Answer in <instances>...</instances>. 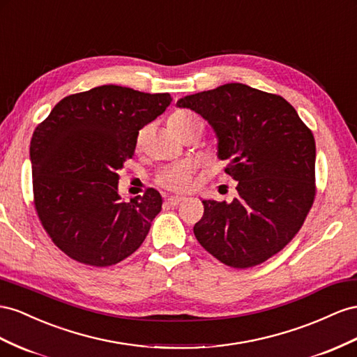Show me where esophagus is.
Listing matches in <instances>:
<instances>
[{"label":"esophagus","instance_id":"esophagus-1","mask_svg":"<svg viewBox=\"0 0 357 357\" xmlns=\"http://www.w3.org/2000/svg\"><path fill=\"white\" fill-rule=\"evenodd\" d=\"M185 199V197H178V195H172V197H168L167 198V204H169V206H177V204H180V202Z\"/></svg>","mask_w":357,"mask_h":357}]
</instances>
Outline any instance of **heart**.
Wrapping results in <instances>:
<instances>
[{
  "mask_svg": "<svg viewBox=\"0 0 357 357\" xmlns=\"http://www.w3.org/2000/svg\"><path fill=\"white\" fill-rule=\"evenodd\" d=\"M169 128L174 135H178L192 128H199L201 130L204 129V124L197 117L195 114L189 111H177L169 117ZM146 137V129H141L137 137V147L142 144V139ZM192 174V167L189 163H177L163 169L158 176V183L160 186L167 188L169 190H185L189 186Z\"/></svg>",
  "mask_w": 357,
  "mask_h": 357,
  "instance_id": "heart-1",
  "label": "heart"
}]
</instances>
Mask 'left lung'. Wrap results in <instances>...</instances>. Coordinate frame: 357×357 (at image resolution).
I'll return each instance as SVG.
<instances>
[{
  "instance_id": "8db88e82",
  "label": "left lung",
  "mask_w": 357,
  "mask_h": 357,
  "mask_svg": "<svg viewBox=\"0 0 357 357\" xmlns=\"http://www.w3.org/2000/svg\"><path fill=\"white\" fill-rule=\"evenodd\" d=\"M177 107L208 121L218 158L228 160L225 172L237 181L231 202L202 199L197 240L229 267L261 264L290 243L312 207V132L281 96L238 82L185 96Z\"/></svg>"
}]
</instances>
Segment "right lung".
I'll use <instances>...</instances> for the list:
<instances>
[{
    "label": "right lung",
    "instance_id": "obj_1",
    "mask_svg": "<svg viewBox=\"0 0 357 357\" xmlns=\"http://www.w3.org/2000/svg\"><path fill=\"white\" fill-rule=\"evenodd\" d=\"M168 93L102 85L67 96L36 128L34 206L52 242L82 264L108 267L137 250L162 208L156 189L123 201L119 171L139 130L165 111Z\"/></svg>",
    "mask_w": 357,
    "mask_h": 357
}]
</instances>
